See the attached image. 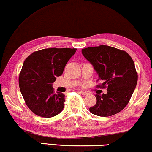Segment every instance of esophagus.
Segmentation results:
<instances>
[{"instance_id": "esophagus-1", "label": "esophagus", "mask_w": 152, "mask_h": 152, "mask_svg": "<svg viewBox=\"0 0 152 152\" xmlns=\"http://www.w3.org/2000/svg\"><path fill=\"white\" fill-rule=\"evenodd\" d=\"M80 93L81 94H83V95H87L88 94V92H84V91H80Z\"/></svg>"}]
</instances>
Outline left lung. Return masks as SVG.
I'll return each mask as SVG.
<instances>
[{"instance_id": "left-lung-1", "label": "left lung", "mask_w": 152, "mask_h": 152, "mask_svg": "<svg viewBox=\"0 0 152 152\" xmlns=\"http://www.w3.org/2000/svg\"><path fill=\"white\" fill-rule=\"evenodd\" d=\"M103 83L96 86L107 88V94H96V103L89 108L94 115L110 116L122 110L129 103L138 81L134 61L126 51L106 45L81 50Z\"/></svg>"}]
</instances>
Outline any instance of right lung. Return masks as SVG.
<instances>
[{"label": "right lung", "instance_id": "1", "mask_svg": "<svg viewBox=\"0 0 152 152\" xmlns=\"http://www.w3.org/2000/svg\"><path fill=\"white\" fill-rule=\"evenodd\" d=\"M77 49L49 48L37 50L24 61L19 75V87L26 105L41 117L58 115L64 107L65 95L55 92L52 83L63 73Z\"/></svg>", "mask_w": 152, "mask_h": 152}]
</instances>
